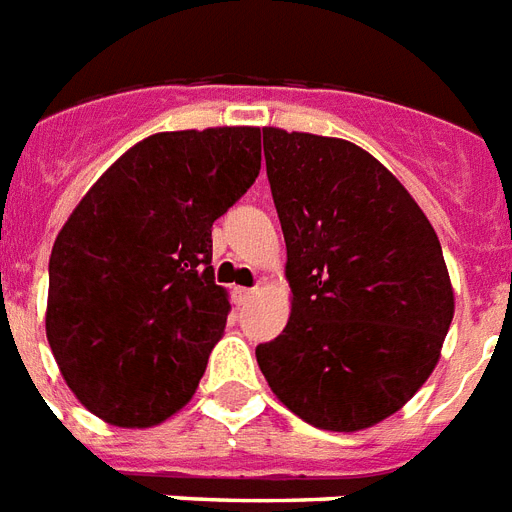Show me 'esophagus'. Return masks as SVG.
Here are the masks:
<instances>
[{
	"mask_svg": "<svg viewBox=\"0 0 512 512\" xmlns=\"http://www.w3.org/2000/svg\"><path fill=\"white\" fill-rule=\"evenodd\" d=\"M234 294H236V299H239V302H242V305H244V302H249V299L255 297L257 289H247V286H236Z\"/></svg>",
	"mask_w": 512,
	"mask_h": 512,
	"instance_id": "34e87169",
	"label": "esophagus"
}]
</instances>
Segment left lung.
Wrapping results in <instances>:
<instances>
[{"label":"left lung","instance_id":"left-lung-1","mask_svg":"<svg viewBox=\"0 0 512 512\" xmlns=\"http://www.w3.org/2000/svg\"><path fill=\"white\" fill-rule=\"evenodd\" d=\"M263 149L292 315L257 347V365L315 429H371L442 355L455 292L439 236L410 191L352 141L268 126Z\"/></svg>","mask_w":512,"mask_h":512}]
</instances>
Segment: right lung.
I'll return each instance as SVG.
<instances>
[{
    "label": "right lung",
    "mask_w": 512,
    "mask_h": 512,
    "mask_svg": "<svg viewBox=\"0 0 512 512\" xmlns=\"http://www.w3.org/2000/svg\"><path fill=\"white\" fill-rule=\"evenodd\" d=\"M260 128L147 136L65 220L49 257L47 339L70 392L123 429L194 397L231 313L213 223L255 184Z\"/></svg>",
    "instance_id": "obj_1"
}]
</instances>
